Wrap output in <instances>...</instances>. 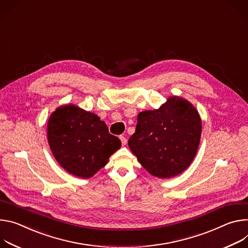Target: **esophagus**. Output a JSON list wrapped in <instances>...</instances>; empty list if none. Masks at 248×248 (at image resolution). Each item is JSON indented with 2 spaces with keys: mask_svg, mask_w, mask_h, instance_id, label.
Here are the masks:
<instances>
[{
  "mask_svg": "<svg viewBox=\"0 0 248 248\" xmlns=\"http://www.w3.org/2000/svg\"><path fill=\"white\" fill-rule=\"evenodd\" d=\"M119 138H120V140H121L122 146H125V145L127 144V139L125 138V137H124V136H120V137H119Z\"/></svg>",
  "mask_w": 248,
  "mask_h": 248,
  "instance_id": "34e87169",
  "label": "esophagus"
}]
</instances>
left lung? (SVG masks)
<instances>
[{
	"label": "left lung",
	"instance_id": "1",
	"mask_svg": "<svg viewBox=\"0 0 248 248\" xmlns=\"http://www.w3.org/2000/svg\"><path fill=\"white\" fill-rule=\"evenodd\" d=\"M128 145L146 170L158 178L183 172L200 143L202 121L188 100L170 96L158 109L140 112Z\"/></svg>",
	"mask_w": 248,
	"mask_h": 248
}]
</instances>
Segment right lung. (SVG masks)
Masks as SVG:
<instances>
[{"label": "right lung", "instance_id": "right-lung-1", "mask_svg": "<svg viewBox=\"0 0 248 248\" xmlns=\"http://www.w3.org/2000/svg\"><path fill=\"white\" fill-rule=\"evenodd\" d=\"M47 138L60 166L81 178L93 176L121 147L96 114L74 104L60 106L50 115Z\"/></svg>", "mask_w": 248, "mask_h": 248}]
</instances>
